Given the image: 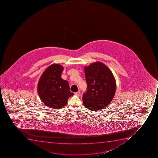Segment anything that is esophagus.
Instances as JSON below:
<instances>
[{"label":"esophagus","instance_id":"obj_1","mask_svg":"<svg viewBox=\"0 0 158 158\" xmlns=\"http://www.w3.org/2000/svg\"><path fill=\"white\" fill-rule=\"evenodd\" d=\"M75 95H76L77 96H79L80 95V91H79V92H77L75 93Z\"/></svg>","mask_w":158,"mask_h":158}]
</instances>
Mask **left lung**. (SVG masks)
<instances>
[{"label": "left lung", "instance_id": "left-lung-1", "mask_svg": "<svg viewBox=\"0 0 158 158\" xmlns=\"http://www.w3.org/2000/svg\"><path fill=\"white\" fill-rule=\"evenodd\" d=\"M87 90L83 94V102L92 111H98L109 105L115 93L116 85L110 69L100 62L84 68Z\"/></svg>", "mask_w": 158, "mask_h": 158}]
</instances>
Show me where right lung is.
Instances as JSON below:
<instances>
[{"mask_svg":"<svg viewBox=\"0 0 158 158\" xmlns=\"http://www.w3.org/2000/svg\"><path fill=\"white\" fill-rule=\"evenodd\" d=\"M64 68L59 64L49 66L43 72L38 82V92L44 105L59 109L67 104L69 97L73 95L69 82L61 78Z\"/></svg>","mask_w":158,"mask_h":158,"instance_id":"obj_1","label":"right lung"}]
</instances>
